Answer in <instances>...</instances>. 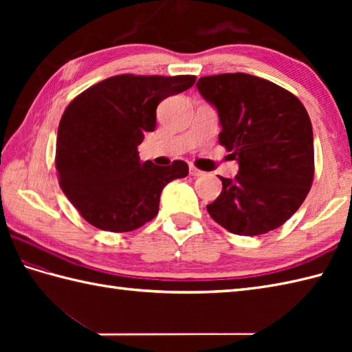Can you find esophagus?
I'll list each match as a JSON object with an SVG mask.
<instances>
[{"label": "esophagus", "mask_w": 352, "mask_h": 352, "mask_svg": "<svg viewBox=\"0 0 352 352\" xmlns=\"http://www.w3.org/2000/svg\"><path fill=\"white\" fill-rule=\"evenodd\" d=\"M189 172H190V175H192V177H201V175H204V172H203V170H199L198 168L193 166V164H190Z\"/></svg>", "instance_id": "esophagus-1"}]
</instances>
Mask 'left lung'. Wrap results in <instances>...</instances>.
Here are the masks:
<instances>
[{
  "mask_svg": "<svg viewBox=\"0 0 352 352\" xmlns=\"http://www.w3.org/2000/svg\"><path fill=\"white\" fill-rule=\"evenodd\" d=\"M199 94L216 107L219 144L239 163L219 177L222 192L207 212L230 233L258 236L281 227L311 188L313 129L302 102L278 85L250 74L201 77Z\"/></svg>",
  "mask_w": 352,
  "mask_h": 352,
  "instance_id": "obj_1",
  "label": "left lung"
}]
</instances>
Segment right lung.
Listing matches in <instances>:
<instances>
[{
    "instance_id": "right-lung-1",
    "label": "right lung",
    "mask_w": 352,
    "mask_h": 352,
    "mask_svg": "<svg viewBox=\"0 0 352 352\" xmlns=\"http://www.w3.org/2000/svg\"><path fill=\"white\" fill-rule=\"evenodd\" d=\"M195 76L121 74L100 81L65 109L57 130L58 184L91 226L125 233L155 218L160 193L189 174L188 163H142L138 146L155 129L157 106L188 91Z\"/></svg>"
}]
</instances>
